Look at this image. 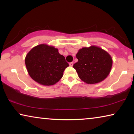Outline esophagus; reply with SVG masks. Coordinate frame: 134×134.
I'll return each instance as SVG.
<instances>
[{
    "label": "esophagus",
    "instance_id": "esophagus-1",
    "mask_svg": "<svg viewBox=\"0 0 134 134\" xmlns=\"http://www.w3.org/2000/svg\"><path fill=\"white\" fill-rule=\"evenodd\" d=\"M69 65H70V66H73V62H71V63H69Z\"/></svg>",
    "mask_w": 134,
    "mask_h": 134
}]
</instances>
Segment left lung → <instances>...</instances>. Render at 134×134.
Masks as SVG:
<instances>
[{
  "instance_id": "left-lung-1",
  "label": "left lung",
  "mask_w": 134,
  "mask_h": 134,
  "mask_svg": "<svg viewBox=\"0 0 134 134\" xmlns=\"http://www.w3.org/2000/svg\"><path fill=\"white\" fill-rule=\"evenodd\" d=\"M77 63L73 67L79 78L88 84L99 83L107 78L110 72L112 58L103 49L97 46L80 49L76 54Z\"/></svg>"
}]
</instances>
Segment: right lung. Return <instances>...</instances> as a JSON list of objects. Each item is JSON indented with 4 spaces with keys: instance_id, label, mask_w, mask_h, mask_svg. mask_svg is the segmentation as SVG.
Segmentation results:
<instances>
[{
    "instance_id": "1",
    "label": "right lung",
    "mask_w": 134,
    "mask_h": 134,
    "mask_svg": "<svg viewBox=\"0 0 134 134\" xmlns=\"http://www.w3.org/2000/svg\"><path fill=\"white\" fill-rule=\"evenodd\" d=\"M25 65L30 77L43 86H52L62 78L69 67L58 49L43 44L35 47L27 54Z\"/></svg>"
}]
</instances>
